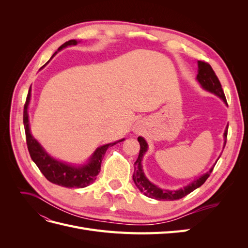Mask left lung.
I'll use <instances>...</instances> for the list:
<instances>
[{
    "mask_svg": "<svg viewBox=\"0 0 248 248\" xmlns=\"http://www.w3.org/2000/svg\"><path fill=\"white\" fill-rule=\"evenodd\" d=\"M199 66V70H198V76L197 79L200 82V85L202 87V89H205L206 91L211 92L215 94L216 96H218L219 98L223 100L224 103H227L226 96H224L223 90L221 88V84L218 79V78L216 77V74L214 70L212 69V67L210 66L207 62L204 61H199L198 62ZM228 104V103H227ZM229 126V125H228ZM228 126L227 129L223 133V138H224V146L227 144V136H228ZM138 140L140 145V154L137 161L134 162V172H133V181L136 183L138 188L145 194L146 197L155 199L158 201H175V200H180L184 198L187 194L192 192L193 190H196L199 188L200 186L205 183L208 177L211 174L213 168L210 169L209 171H207L206 174L201 176L197 180H194L189 185H187L183 188H180L178 190H164L157 187L153 183H151L147 179V177L144 174V170H142L141 167V160H142V156L147 152L148 150V144L147 141L144 140V138L139 137ZM223 146V148H224Z\"/></svg>",
    "mask_w": 248,
    "mask_h": 248,
    "instance_id": "1",
    "label": "left lung"
}]
</instances>
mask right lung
<instances>
[{
  "instance_id": "1",
  "label": "right lung",
  "mask_w": 248,
  "mask_h": 248,
  "mask_svg": "<svg viewBox=\"0 0 248 248\" xmlns=\"http://www.w3.org/2000/svg\"><path fill=\"white\" fill-rule=\"evenodd\" d=\"M78 43V41L74 39L67 41L58 48V51L69 46H77ZM58 51H56L55 54L52 55V57H54ZM30 99H31V87L29 89V93L24 108V126L26 131V140L30 156H31L32 160L36 163V166L38 167L44 177L51 183L63 187H68V188H84V187L93 183L96 180L97 175L99 174L101 161L108 148L116 145L117 142L123 141L124 139L97 148L96 151L91 156V158L89 159L88 163L82 164V166L76 167L72 166V164L57 160L55 158H52L50 155H48L46 152V150L41 147V145L36 140L35 138H33L31 131H30L28 114Z\"/></svg>"
}]
</instances>
